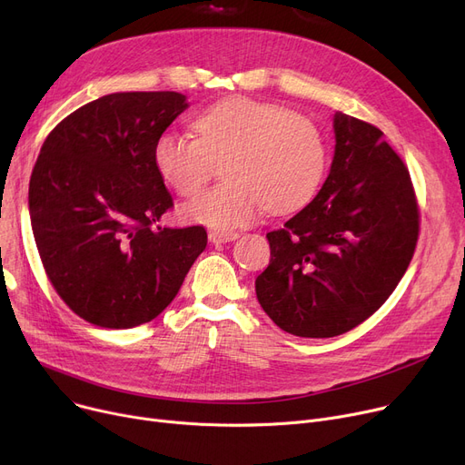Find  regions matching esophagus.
<instances>
[{
	"label": "esophagus",
	"mask_w": 465,
	"mask_h": 465,
	"mask_svg": "<svg viewBox=\"0 0 465 465\" xmlns=\"http://www.w3.org/2000/svg\"><path fill=\"white\" fill-rule=\"evenodd\" d=\"M239 237L237 232H209V241L214 242V245H220V242H230Z\"/></svg>",
	"instance_id": "esophagus-1"
}]
</instances>
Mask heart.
<instances>
[{"mask_svg":"<svg viewBox=\"0 0 465 465\" xmlns=\"http://www.w3.org/2000/svg\"><path fill=\"white\" fill-rule=\"evenodd\" d=\"M195 137L163 132L154 165L183 198L198 195L224 162L226 184L188 203L183 214L214 230L247 226L267 211L302 209L319 190L328 151L312 120L281 105L232 97L193 120Z\"/></svg>","mask_w":465,"mask_h":465,"instance_id":"heart-1","label":"heart"}]
</instances>
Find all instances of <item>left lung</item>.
I'll return each instance as SVG.
<instances>
[{
  "instance_id": "obj_1",
  "label": "left lung",
  "mask_w": 465,
  "mask_h": 465,
  "mask_svg": "<svg viewBox=\"0 0 465 465\" xmlns=\"http://www.w3.org/2000/svg\"><path fill=\"white\" fill-rule=\"evenodd\" d=\"M321 192L270 232L272 260L256 279L267 316L298 337H335L392 294L419 239L409 171L384 134L341 111Z\"/></svg>"
}]
</instances>
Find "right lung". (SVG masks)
Instances as JSON below:
<instances>
[{
    "label": "right lung",
    "mask_w": 465,
    "mask_h": 465,
    "mask_svg": "<svg viewBox=\"0 0 465 465\" xmlns=\"http://www.w3.org/2000/svg\"><path fill=\"white\" fill-rule=\"evenodd\" d=\"M186 109L179 92L107 94L41 146L28 192L35 245L60 298L90 324L151 322L207 247L203 226L158 224L173 200L154 143Z\"/></svg>",
    "instance_id": "add662e5"
}]
</instances>
